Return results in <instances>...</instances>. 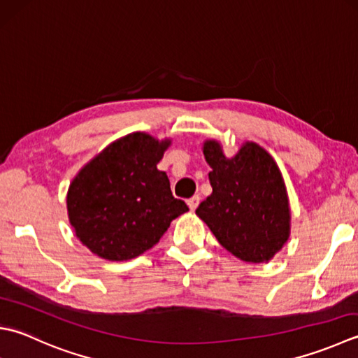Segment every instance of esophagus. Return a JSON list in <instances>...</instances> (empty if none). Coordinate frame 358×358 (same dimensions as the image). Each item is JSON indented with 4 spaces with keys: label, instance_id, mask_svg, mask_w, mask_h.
<instances>
[{
    "label": "esophagus",
    "instance_id": "1",
    "mask_svg": "<svg viewBox=\"0 0 358 358\" xmlns=\"http://www.w3.org/2000/svg\"><path fill=\"white\" fill-rule=\"evenodd\" d=\"M199 205H200V197H199V195H194L192 199H189V200H187V206L191 208L192 211H194V209H197V206H199Z\"/></svg>",
    "mask_w": 358,
    "mask_h": 358
}]
</instances>
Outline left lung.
<instances>
[{
    "instance_id": "1",
    "label": "left lung",
    "mask_w": 358,
    "mask_h": 358,
    "mask_svg": "<svg viewBox=\"0 0 358 358\" xmlns=\"http://www.w3.org/2000/svg\"><path fill=\"white\" fill-rule=\"evenodd\" d=\"M203 153L213 169V194L195 214L241 261H270L290 231L289 200L275 159L255 143L245 144L231 159L215 141H206Z\"/></svg>"
}]
</instances>
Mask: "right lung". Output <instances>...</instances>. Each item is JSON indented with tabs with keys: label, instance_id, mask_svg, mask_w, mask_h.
Here are the masks:
<instances>
[{
	"label": "right lung",
	"instance_id": "right-lung-1",
	"mask_svg": "<svg viewBox=\"0 0 358 358\" xmlns=\"http://www.w3.org/2000/svg\"><path fill=\"white\" fill-rule=\"evenodd\" d=\"M169 141L147 133L117 139L83 167L69 186L68 215L87 248L108 261H129L152 248L171 222L189 211L157 169Z\"/></svg>",
	"mask_w": 358,
	"mask_h": 358
}]
</instances>
